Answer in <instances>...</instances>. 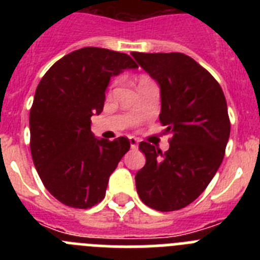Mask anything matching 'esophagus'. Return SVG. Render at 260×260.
I'll use <instances>...</instances> for the list:
<instances>
[{"instance_id": "obj_1", "label": "esophagus", "mask_w": 260, "mask_h": 260, "mask_svg": "<svg viewBox=\"0 0 260 260\" xmlns=\"http://www.w3.org/2000/svg\"><path fill=\"white\" fill-rule=\"evenodd\" d=\"M128 142H130V147H132V148H137L138 143H139V141H138L137 138H134V137L128 138Z\"/></svg>"}]
</instances>
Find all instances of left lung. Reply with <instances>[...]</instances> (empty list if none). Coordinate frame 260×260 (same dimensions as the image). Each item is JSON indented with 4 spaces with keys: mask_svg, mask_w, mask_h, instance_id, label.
<instances>
[{
    "mask_svg": "<svg viewBox=\"0 0 260 260\" xmlns=\"http://www.w3.org/2000/svg\"><path fill=\"white\" fill-rule=\"evenodd\" d=\"M132 56L160 87L158 118L172 135L165 153L139 143L146 165L135 174L137 191L153 210H181L204 191L221 165L231 134L226 100L215 78L183 53Z\"/></svg>",
    "mask_w": 260,
    "mask_h": 260,
    "instance_id": "8db88e82",
    "label": "left lung"
}]
</instances>
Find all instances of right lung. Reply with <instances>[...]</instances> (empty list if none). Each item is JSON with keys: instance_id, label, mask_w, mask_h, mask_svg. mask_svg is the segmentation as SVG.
<instances>
[{"instance_id": "obj_1", "label": "right lung", "mask_w": 260, "mask_h": 260, "mask_svg": "<svg viewBox=\"0 0 260 260\" xmlns=\"http://www.w3.org/2000/svg\"><path fill=\"white\" fill-rule=\"evenodd\" d=\"M126 53L87 47L57 61L41 78L29 112L31 155L45 189L69 207L102 202L110 174L130 148L91 132L103 112L110 78L137 69Z\"/></svg>"}]
</instances>
